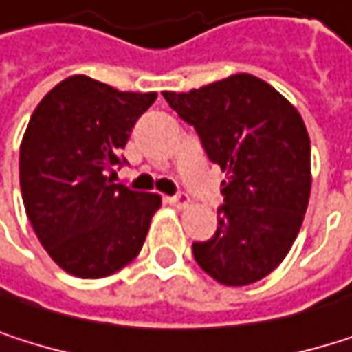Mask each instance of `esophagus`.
<instances>
[{
	"label": "esophagus",
	"instance_id": "1",
	"mask_svg": "<svg viewBox=\"0 0 352 352\" xmlns=\"http://www.w3.org/2000/svg\"><path fill=\"white\" fill-rule=\"evenodd\" d=\"M167 204H171V206H175V208H185V206L189 204V197H187L185 193H177V195L167 197Z\"/></svg>",
	"mask_w": 352,
	"mask_h": 352
}]
</instances>
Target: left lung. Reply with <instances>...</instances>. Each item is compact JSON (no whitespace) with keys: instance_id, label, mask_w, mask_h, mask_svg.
<instances>
[{"instance_id":"obj_1","label":"left lung","mask_w":352,"mask_h":352,"mask_svg":"<svg viewBox=\"0 0 352 352\" xmlns=\"http://www.w3.org/2000/svg\"><path fill=\"white\" fill-rule=\"evenodd\" d=\"M163 98L226 173L218 230L193 243L197 265L232 287L267 277L289 252L310 199V136L300 111L248 73Z\"/></svg>"}]
</instances>
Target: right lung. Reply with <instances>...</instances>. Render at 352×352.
Here are the masks:
<instances>
[{"mask_svg":"<svg viewBox=\"0 0 352 352\" xmlns=\"http://www.w3.org/2000/svg\"><path fill=\"white\" fill-rule=\"evenodd\" d=\"M157 94L118 91L85 75L52 87L20 144V189L40 245L67 273L107 277L136 258L161 195L111 177Z\"/></svg>","mask_w":352,"mask_h":352,"instance_id":"1","label":"right lung"}]
</instances>
